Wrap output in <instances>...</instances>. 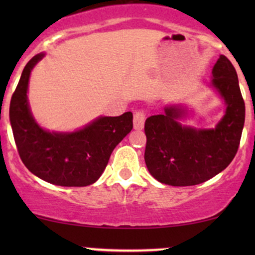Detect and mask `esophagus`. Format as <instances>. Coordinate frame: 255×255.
<instances>
[{"label":"esophagus","instance_id":"esophagus-1","mask_svg":"<svg viewBox=\"0 0 255 255\" xmlns=\"http://www.w3.org/2000/svg\"><path fill=\"white\" fill-rule=\"evenodd\" d=\"M145 111L144 110H137L134 113V118H133V125H134V129L140 130L144 128V124H145Z\"/></svg>","mask_w":255,"mask_h":255}]
</instances>
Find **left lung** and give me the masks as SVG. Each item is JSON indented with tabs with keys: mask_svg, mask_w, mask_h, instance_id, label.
<instances>
[{
	"mask_svg": "<svg viewBox=\"0 0 255 255\" xmlns=\"http://www.w3.org/2000/svg\"><path fill=\"white\" fill-rule=\"evenodd\" d=\"M211 86L227 105L215 128L182 125L187 109L180 105H166L164 113L145 121V163L159 182L175 187L203 183L223 171L235 157L246 109L238 74L224 55L213 66Z\"/></svg>",
	"mask_w": 255,
	"mask_h": 255,
	"instance_id": "obj_1",
	"label": "left lung"
}]
</instances>
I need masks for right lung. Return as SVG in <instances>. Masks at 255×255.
Wrapping results in <instances>:
<instances>
[{"label": "right lung", "instance_id": "obj_1", "mask_svg": "<svg viewBox=\"0 0 255 255\" xmlns=\"http://www.w3.org/2000/svg\"><path fill=\"white\" fill-rule=\"evenodd\" d=\"M44 52L28 61L10 99L9 120L19 156L26 168L46 182L63 187L95 183L103 174L111 152L133 128L130 111L101 116L75 131H49L32 115L28 80Z\"/></svg>", "mask_w": 255, "mask_h": 255}]
</instances>
